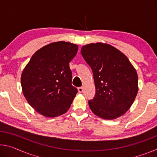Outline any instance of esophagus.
<instances>
[{
    "label": "esophagus",
    "instance_id": "obj_1",
    "mask_svg": "<svg viewBox=\"0 0 157 157\" xmlns=\"http://www.w3.org/2000/svg\"><path fill=\"white\" fill-rule=\"evenodd\" d=\"M78 89L79 93H82V91H83V87H79Z\"/></svg>",
    "mask_w": 157,
    "mask_h": 157
}]
</instances>
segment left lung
Listing matches in <instances>:
<instances>
[{"mask_svg":"<svg viewBox=\"0 0 157 157\" xmlns=\"http://www.w3.org/2000/svg\"><path fill=\"white\" fill-rule=\"evenodd\" d=\"M81 54L94 75L95 95L89 101L92 112L106 120L123 116L139 90L136 69L123 52L108 44L85 45Z\"/></svg>","mask_w":157,"mask_h":157,"instance_id":"8db88e82","label":"left lung"}]
</instances>
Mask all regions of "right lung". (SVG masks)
<instances>
[{
	"label": "right lung",
	"instance_id": "1",
	"mask_svg": "<svg viewBox=\"0 0 157 157\" xmlns=\"http://www.w3.org/2000/svg\"><path fill=\"white\" fill-rule=\"evenodd\" d=\"M78 46L70 42H53L32 56L21 77L23 94L36 112L48 118L66 113L78 89L72 85L69 63Z\"/></svg>",
	"mask_w": 157,
	"mask_h": 157
}]
</instances>
